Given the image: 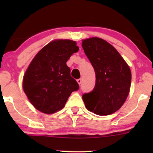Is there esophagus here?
Returning a JSON list of instances; mask_svg holds the SVG:
<instances>
[{
    "label": "esophagus",
    "mask_w": 153,
    "mask_h": 153,
    "mask_svg": "<svg viewBox=\"0 0 153 153\" xmlns=\"http://www.w3.org/2000/svg\"><path fill=\"white\" fill-rule=\"evenodd\" d=\"M77 82H78V83L79 84V85H80V83H81V82H82V80L80 78H79L77 80Z\"/></svg>",
    "instance_id": "obj_1"
}]
</instances>
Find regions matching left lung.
<instances>
[{
    "label": "left lung",
    "mask_w": 153,
    "mask_h": 153,
    "mask_svg": "<svg viewBox=\"0 0 153 153\" xmlns=\"http://www.w3.org/2000/svg\"><path fill=\"white\" fill-rule=\"evenodd\" d=\"M82 47L96 73L94 90L82 95L85 106L97 115L111 114L122 107L129 95L130 68L118 51L102 39H84Z\"/></svg>",
    "instance_id": "1"
}]
</instances>
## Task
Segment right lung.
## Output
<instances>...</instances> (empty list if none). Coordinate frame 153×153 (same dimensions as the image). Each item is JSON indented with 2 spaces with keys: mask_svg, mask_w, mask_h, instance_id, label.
<instances>
[{
  "mask_svg": "<svg viewBox=\"0 0 153 153\" xmlns=\"http://www.w3.org/2000/svg\"><path fill=\"white\" fill-rule=\"evenodd\" d=\"M78 50L75 41L56 39L44 47L32 59L24 74L23 88L39 111L50 114L61 110L71 93L79 89L66 65Z\"/></svg>",
  "mask_w": 153,
  "mask_h": 153,
  "instance_id": "obj_1",
  "label": "right lung"
}]
</instances>
